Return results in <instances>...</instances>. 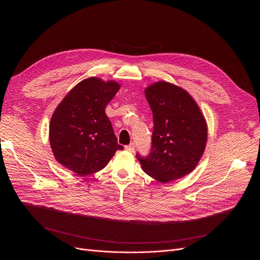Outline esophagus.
<instances>
[{
  "mask_svg": "<svg viewBox=\"0 0 260 260\" xmlns=\"http://www.w3.org/2000/svg\"><path fill=\"white\" fill-rule=\"evenodd\" d=\"M125 150L133 153V152L135 151V144L132 143V144H129V145H126V146H125Z\"/></svg>",
  "mask_w": 260,
  "mask_h": 260,
  "instance_id": "obj_1",
  "label": "esophagus"
}]
</instances>
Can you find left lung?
I'll return each mask as SVG.
<instances>
[{
  "instance_id": "1",
  "label": "left lung",
  "mask_w": 260,
  "mask_h": 260,
  "mask_svg": "<svg viewBox=\"0 0 260 260\" xmlns=\"http://www.w3.org/2000/svg\"><path fill=\"white\" fill-rule=\"evenodd\" d=\"M153 114L151 149L136 154L143 171L167 183L189 174L199 164L207 143V123L191 95L166 81L145 89Z\"/></svg>"
}]
</instances>
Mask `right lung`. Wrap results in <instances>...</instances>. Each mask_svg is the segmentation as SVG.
<instances>
[{"label": "right lung", "mask_w": 260, "mask_h": 260, "mask_svg": "<svg viewBox=\"0 0 260 260\" xmlns=\"http://www.w3.org/2000/svg\"><path fill=\"white\" fill-rule=\"evenodd\" d=\"M120 85L87 78L74 87L55 109L49 141L55 159L79 176L104 169L117 150L112 124L105 113Z\"/></svg>", "instance_id": "1"}]
</instances>
